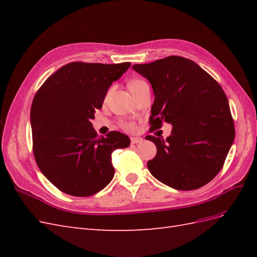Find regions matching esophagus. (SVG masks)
I'll return each instance as SVG.
<instances>
[{
  "label": "esophagus",
  "instance_id": "34e87169",
  "mask_svg": "<svg viewBox=\"0 0 257 257\" xmlns=\"http://www.w3.org/2000/svg\"><path fill=\"white\" fill-rule=\"evenodd\" d=\"M144 139L142 137H132L131 138V144L132 145H137V144H141L143 143Z\"/></svg>",
  "mask_w": 257,
  "mask_h": 257
}]
</instances>
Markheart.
<instances>
[{"mask_svg":"<svg viewBox=\"0 0 257 257\" xmlns=\"http://www.w3.org/2000/svg\"><path fill=\"white\" fill-rule=\"evenodd\" d=\"M146 84H148L145 80H143V79H132L128 83H127V85H128V89H130V91L132 92V94L133 95H135L136 93L141 90L144 85H146ZM108 94H109V92L107 93V95L106 96H108ZM121 127L123 128V130H125V131H127V132H135L136 131V128H137V126H136V124L134 123V122H128V121H123V122H121Z\"/></svg>","mask_w":257,"mask_h":257,"instance_id":"obj_1","label":"heart"}]
</instances>
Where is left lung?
I'll use <instances>...</instances> for the list:
<instances>
[{
	"mask_svg": "<svg viewBox=\"0 0 257 257\" xmlns=\"http://www.w3.org/2000/svg\"><path fill=\"white\" fill-rule=\"evenodd\" d=\"M133 69L150 81V130L167 122L166 139L147 136L157 155L147 163L154 178L180 191L196 190L220 173L235 138L234 120L221 85L190 59L170 56Z\"/></svg>",
	"mask_w": 257,
	"mask_h": 257,
	"instance_id": "left-lung-1",
	"label": "left lung"
}]
</instances>
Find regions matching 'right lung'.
Segmentation results:
<instances>
[{
  "instance_id": "add662e5",
  "label": "right lung",
  "mask_w": 257,
  "mask_h": 257,
  "mask_svg": "<svg viewBox=\"0 0 257 257\" xmlns=\"http://www.w3.org/2000/svg\"><path fill=\"white\" fill-rule=\"evenodd\" d=\"M131 66L72 62L38 89L31 106L33 153L38 168L63 193L94 195L114 175L111 153L130 146V138L111 131L97 135L91 120L107 91Z\"/></svg>"
}]
</instances>
